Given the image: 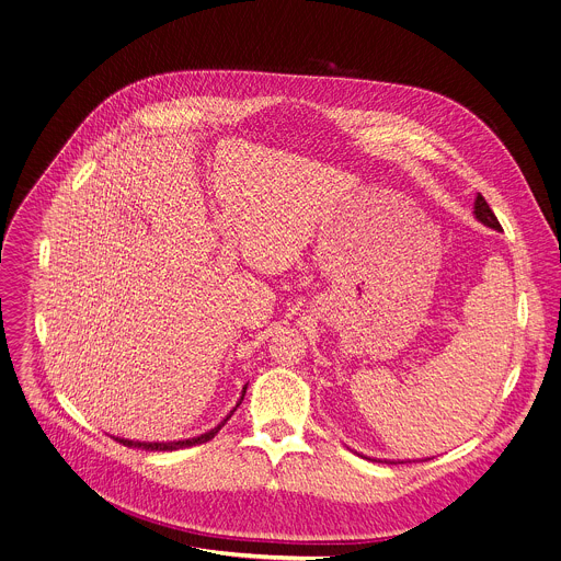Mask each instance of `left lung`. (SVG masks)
Returning a JSON list of instances; mask_svg holds the SVG:
<instances>
[{"instance_id": "8db88e82", "label": "left lung", "mask_w": 561, "mask_h": 561, "mask_svg": "<svg viewBox=\"0 0 561 561\" xmlns=\"http://www.w3.org/2000/svg\"><path fill=\"white\" fill-rule=\"evenodd\" d=\"M474 217L482 221L484 226H491V228H495V230H502V224L497 221V217H495V213L491 210V206L486 204V199L482 197V195H477V199H474Z\"/></svg>"}]
</instances>
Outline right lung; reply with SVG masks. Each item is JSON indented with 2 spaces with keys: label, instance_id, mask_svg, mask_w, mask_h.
I'll list each match as a JSON object with an SVG mask.
<instances>
[{
  "label": "right lung",
  "instance_id": "obj_1",
  "mask_svg": "<svg viewBox=\"0 0 561 561\" xmlns=\"http://www.w3.org/2000/svg\"><path fill=\"white\" fill-rule=\"evenodd\" d=\"M244 394H247V386H244V390H242V397H239V402H237V407L242 404V399H244ZM237 407L226 415V420L221 422V424H217L215 428H210L208 433H204V435H199V437H191V439H180V442H133V439H119V437H115L119 444H124V446H128V448H141V450H180V448H188V446H195V444H204V442H208V439H213L219 431H221V426L230 420V415L237 411Z\"/></svg>",
  "mask_w": 561,
  "mask_h": 561
}]
</instances>
